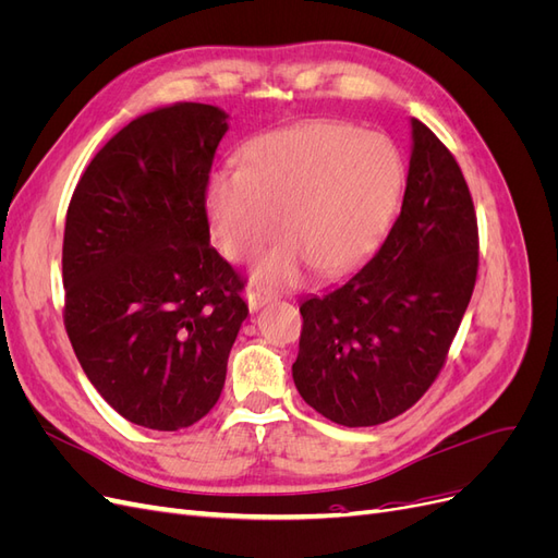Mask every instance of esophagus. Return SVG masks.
Instances as JSON below:
<instances>
[{
    "instance_id": "34e87169",
    "label": "esophagus",
    "mask_w": 558,
    "mask_h": 558,
    "mask_svg": "<svg viewBox=\"0 0 558 558\" xmlns=\"http://www.w3.org/2000/svg\"><path fill=\"white\" fill-rule=\"evenodd\" d=\"M277 295L269 293V291H263V289H251L246 291V305L251 312H258L263 305H267V302H275Z\"/></svg>"
}]
</instances>
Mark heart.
<instances>
[{
    "label": "heart",
    "mask_w": 558,
    "mask_h": 558,
    "mask_svg": "<svg viewBox=\"0 0 558 558\" xmlns=\"http://www.w3.org/2000/svg\"><path fill=\"white\" fill-rule=\"evenodd\" d=\"M402 162L377 132L344 123L279 130L246 148L244 170H218L207 181L214 240L246 263L277 238L289 240L253 269V283L283 289L318 272H342L373 248L396 205Z\"/></svg>",
    "instance_id": "b5f03b06"
}]
</instances>
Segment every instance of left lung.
<instances>
[{
    "instance_id": "obj_1",
    "label": "left lung",
    "mask_w": 558,
    "mask_h": 558,
    "mask_svg": "<svg viewBox=\"0 0 558 558\" xmlns=\"http://www.w3.org/2000/svg\"><path fill=\"white\" fill-rule=\"evenodd\" d=\"M408 185L379 251L300 305L298 393L340 426L410 410L440 373L477 279V216L459 162L416 118Z\"/></svg>"
}]
</instances>
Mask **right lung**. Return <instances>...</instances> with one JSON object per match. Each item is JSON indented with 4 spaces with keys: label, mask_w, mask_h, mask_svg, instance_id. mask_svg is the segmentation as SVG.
Here are the masks:
<instances>
[{
    "label": "right lung",
    "mask_w": 558,
    "mask_h": 558,
    "mask_svg": "<svg viewBox=\"0 0 558 558\" xmlns=\"http://www.w3.org/2000/svg\"><path fill=\"white\" fill-rule=\"evenodd\" d=\"M228 118L199 102L137 116L93 158L66 209V335L97 393L150 430L189 428L214 408L248 314L205 211Z\"/></svg>",
    "instance_id": "right-lung-1"
}]
</instances>
